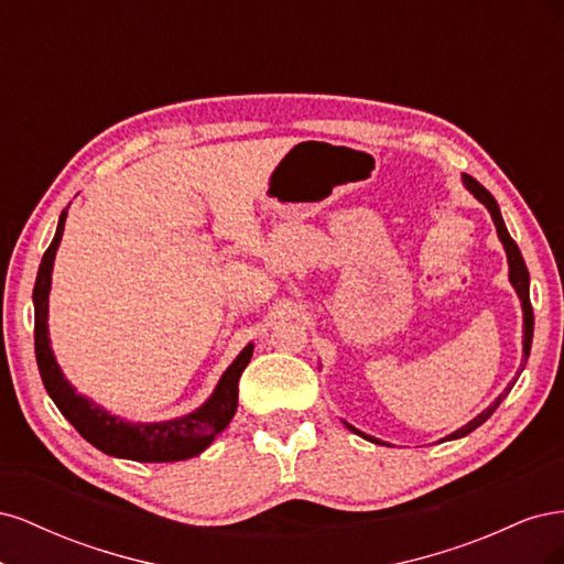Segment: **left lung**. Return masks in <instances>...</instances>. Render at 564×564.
I'll use <instances>...</instances> for the list:
<instances>
[{"label": "left lung", "mask_w": 564, "mask_h": 564, "mask_svg": "<svg viewBox=\"0 0 564 564\" xmlns=\"http://www.w3.org/2000/svg\"><path fill=\"white\" fill-rule=\"evenodd\" d=\"M464 183H466L468 191H470L477 199H480V202L485 204V207L489 209V214H491V218H494V226H497V232H499L501 242H503V249H506V253H508L510 282H513L516 292H518V296H520V301H522V313H524V357H529V350H532V334H534V313H532V301H529V272H527L524 259H522V253H520L518 245L513 242V237L508 235V230H506V226H503V218H501V212H499V204H497V199H494V197L489 195L487 187L477 183L473 176L464 174ZM510 388H513V386H508V388H506V392H501V395H499L497 400H494L480 416H475L470 423H466V425H464V429H458L456 433H452V435H449V437H445V440L464 437V435L473 433V431L477 429V425H482V423H485L494 412H497V406L503 402V398L508 395ZM348 429H350L352 433H357V435H362L365 440H371V442H377V445H381L379 440H373V437H369V435H365V433H360V431H355L352 425H348Z\"/></svg>", "instance_id": "left-lung-1"}]
</instances>
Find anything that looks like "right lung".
Instances as JSON below:
<instances>
[{
	"label": "right lung",
	"instance_id": "add662e5",
	"mask_svg": "<svg viewBox=\"0 0 564 564\" xmlns=\"http://www.w3.org/2000/svg\"><path fill=\"white\" fill-rule=\"evenodd\" d=\"M67 209L61 214L58 228L54 242L44 251V259L40 263L35 292V355L37 367L42 373L44 388L61 409V414L70 421L77 433L91 442L100 452L119 458L131 460H152V464H166V460H183L202 454L212 445V440L226 431V425L237 412V383H240L242 371L247 369L253 346L249 344L237 360L228 367V371L220 377L214 395L204 402L197 412L187 414L176 421L164 423H127L117 416H110L98 404L89 402L75 392V388L63 379V371L58 369L54 352L48 346V329H46V315H48V289H51V268H54L56 249L61 245L63 228H65Z\"/></svg>",
	"mask_w": 564,
	"mask_h": 564
}]
</instances>
